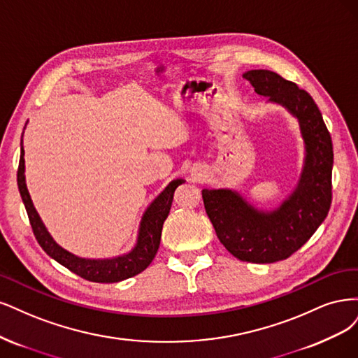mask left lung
Here are the masks:
<instances>
[{
  "instance_id": "left-lung-1",
  "label": "left lung",
  "mask_w": 358,
  "mask_h": 358,
  "mask_svg": "<svg viewBox=\"0 0 358 358\" xmlns=\"http://www.w3.org/2000/svg\"><path fill=\"white\" fill-rule=\"evenodd\" d=\"M256 94L281 103L299 120L305 162L297 187L280 205L264 213L234 190H202L205 211L217 238L242 262L273 263L290 257L315 234L331 203L333 144L315 101L306 90L269 70L244 76Z\"/></svg>"
}]
</instances>
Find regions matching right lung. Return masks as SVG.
I'll list each match as a JSON object with an SVG mask.
<instances>
[{"label": "right lung", "mask_w": 358, "mask_h": 358, "mask_svg": "<svg viewBox=\"0 0 358 358\" xmlns=\"http://www.w3.org/2000/svg\"><path fill=\"white\" fill-rule=\"evenodd\" d=\"M24 147H20V159L17 168V187L22 196V201L28 213L29 223L32 232L36 235L40 247L48 252L62 266L70 269L76 275L92 282H119L126 278H131L140 272H143L152 260L155 259L160 244V235H162V226L169 214L172 199H174V192L184 182V180L178 178L171 181L165 190L160 193L157 198L152 202V205L145 210L143 220L140 224V234H138L136 245L128 255H123L114 259L106 260H92L77 257L71 252H68L62 247H59L53 241L48 229L43 224L40 215L34 208L31 196L28 193L25 184V159H24Z\"/></svg>", "instance_id": "1"}]
</instances>
